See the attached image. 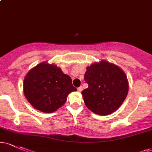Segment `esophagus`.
<instances>
[{"instance_id":"1","label":"esophagus","mask_w":152,"mask_h":152,"mask_svg":"<svg viewBox=\"0 0 152 152\" xmlns=\"http://www.w3.org/2000/svg\"><path fill=\"white\" fill-rule=\"evenodd\" d=\"M77 90H78V92H81V91L83 90V88H82L81 86H80V87H78V88H77Z\"/></svg>"}]
</instances>
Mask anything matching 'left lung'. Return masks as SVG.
Here are the masks:
<instances>
[{
	"mask_svg": "<svg viewBox=\"0 0 152 152\" xmlns=\"http://www.w3.org/2000/svg\"><path fill=\"white\" fill-rule=\"evenodd\" d=\"M84 80L88 85L81 92L84 103L96 114L105 116L113 113L128 94V81L124 71L105 61L87 67Z\"/></svg>",
	"mask_w": 152,
	"mask_h": 152,
	"instance_id": "8db88e82",
	"label": "left lung"
}]
</instances>
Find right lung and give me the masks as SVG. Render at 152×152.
<instances>
[{"instance_id":"add662e5","label":"right lung","mask_w":152,"mask_h":152,"mask_svg":"<svg viewBox=\"0 0 152 152\" xmlns=\"http://www.w3.org/2000/svg\"><path fill=\"white\" fill-rule=\"evenodd\" d=\"M77 90L70 76L56 65L38 64L28 73L23 83L24 94L35 109L52 113L64 105L67 96Z\"/></svg>"}]
</instances>
